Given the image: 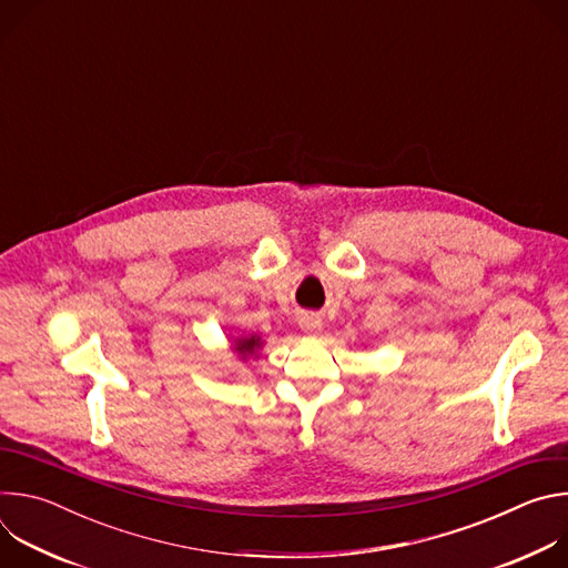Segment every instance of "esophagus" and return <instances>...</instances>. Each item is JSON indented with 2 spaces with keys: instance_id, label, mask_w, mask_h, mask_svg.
Returning a JSON list of instances; mask_svg holds the SVG:
<instances>
[{
  "instance_id": "obj_1",
  "label": "esophagus",
  "mask_w": 568,
  "mask_h": 568,
  "mask_svg": "<svg viewBox=\"0 0 568 568\" xmlns=\"http://www.w3.org/2000/svg\"><path fill=\"white\" fill-rule=\"evenodd\" d=\"M298 326L305 335H318L323 331V318L318 314H301L298 318Z\"/></svg>"
}]
</instances>
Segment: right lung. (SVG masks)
<instances>
[{
	"instance_id": "obj_1",
	"label": "right lung",
	"mask_w": 568,
	"mask_h": 568,
	"mask_svg": "<svg viewBox=\"0 0 568 568\" xmlns=\"http://www.w3.org/2000/svg\"><path fill=\"white\" fill-rule=\"evenodd\" d=\"M229 344H231V351L235 353L237 362H256L265 342L258 337V335H229Z\"/></svg>"
}]
</instances>
